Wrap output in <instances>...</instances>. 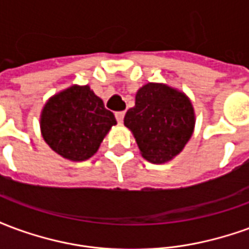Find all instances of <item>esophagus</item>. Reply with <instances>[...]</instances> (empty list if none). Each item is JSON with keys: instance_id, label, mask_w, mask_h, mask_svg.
<instances>
[{"instance_id": "esophagus-1", "label": "esophagus", "mask_w": 249, "mask_h": 249, "mask_svg": "<svg viewBox=\"0 0 249 249\" xmlns=\"http://www.w3.org/2000/svg\"><path fill=\"white\" fill-rule=\"evenodd\" d=\"M124 117H125V112H117V113H116V120L119 121L120 124L124 121Z\"/></svg>"}]
</instances>
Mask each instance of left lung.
<instances>
[{
  "mask_svg": "<svg viewBox=\"0 0 249 249\" xmlns=\"http://www.w3.org/2000/svg\"><path fill=\"white\" fill-rule=\"evenodd\" d=\"M195 109L187 94L161 82H148L137 90L135 107L124 125L132 132L141 156L153 164L173 160L195 130Z\"/></svg>",
  "mask_w": 249,
  "mask_h": 249,
  "instance_id": "left-lung-1",
  "label": "left lung"
}]
</instances>
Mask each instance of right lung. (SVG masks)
Segmentation results:
<instances>
[{
  "label": "right lung",
  "instance_id": "right-lung-1",
  "mask_svg": "<svg viewBox=\"0 0 249 249\" xmlns=\"http://www.w3.org/2000/svg\"><path fill=\"white\" fill-rule=\"evenodd\" d=\"M117 124L89 85H71L52 96L40 116L42 139L57 155L85 161L98 151L104 137Z\"/></svg>",
  "mask_w": 249,
  "mask_h": 249
}]
</instances>
